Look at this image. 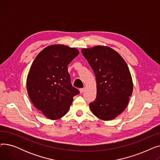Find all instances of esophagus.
<instances>
[{"mask_svg":"<svg viewBox=\"0 0 160 160\" xmlns=\"http://www.w3.org/2000/svg\"><path fill=\"white\" fill-rule=\"evenodd\" d=\"M83 91H84V89H83V88H81V89H80V94H82V93H83Z\"/></svg>","mask_w":160,"mask_h":160,"instance_id":"obj_1","label":"esophagus"}]
</instances>
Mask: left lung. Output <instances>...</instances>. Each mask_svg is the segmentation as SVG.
<instances>
[{
  "mask_svg": "<svg viewBox=\"0 0 160 160\" xmlns=\"http://www.w3.org/2000/svg\"><path fill=\"white\" fill-rule=\"evenodd\" d=\"M81 51L96 78L97 98L89 104L91 110L100 119L112 120L124 112L132 94L128 67L122 56L109 47L97 45Z\"/></svg>",
  "mask_w": 160,
  "mask_h": 160,
  "instance_id": "obj_1",
  "label": "left lung"
}]
</instances>
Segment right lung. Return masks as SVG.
I'll list each match as a JSON object with an SVG mask.
<instances>
[{
	"instance_id": "1",
	"label": "right lung",
	"mask_w": 160,
	"mask_h": 160,
	"mask_svg": "<svg viewBox=\"0 0 160 160\" xmlns=\"http://www.w3.org/2000/svg\"><path fill=\"white\" fill-rule=\"evenodd\" d=\"M78 54L76 48L53 45L42 50L32 64L27 79L28 95L33 106L49 119L63 117L73 97L80 93L72 87L67 69Z\"/></svg>"
}]
</instances>
